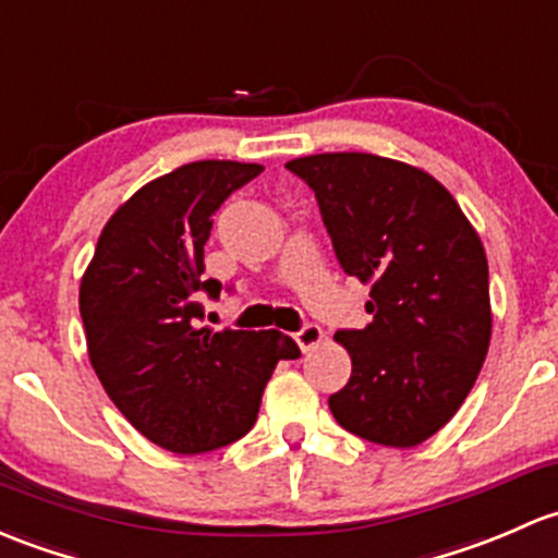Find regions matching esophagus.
Masks as SVG:
<instances>
[{"mask_svg": "<svg viewBox=\"0 0 558 558\" xmlns=\"http://www.w3.org/2000/svg\"><path fill=\"white\" fill-rule=\"evenodd\" d=\"M294 339H296L299 348H302V353H307V350L318 348V344L324 342V328L315 326V324H307V326L299 328V331L294 333Z\"/></svg>", "mask_w": 558, "mask_h": 558, "instance_id": "esophagus-1", "label": "esophagus"}]
</instances>
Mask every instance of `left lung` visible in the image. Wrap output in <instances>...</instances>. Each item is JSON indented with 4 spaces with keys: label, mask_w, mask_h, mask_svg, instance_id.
<instances>
[{
    "label": "left lung",
    "mask_w": 558,
    "mask_h": 558,
    "mask_svg": "<svg viewBox=\"0 0 558 558\" xmlns=\"http://www.w3.org/2000/svg\"><path fill=\"white\" fill-rule=\"evenodd\" d=\"M315 192L344 272L374 320L333 339L353 361L328 398L344 430L392 449L427 441L471 392L492 339L489 264L441 181L366 151L286 162Z\"/></svg>",
    "instance_id": "obj_1"
}]
</instances>
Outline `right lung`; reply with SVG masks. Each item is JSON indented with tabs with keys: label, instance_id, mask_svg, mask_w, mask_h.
<instances>
[{
	"label": "right lung",
	"instance_id": "obj_1",
	"mask_svg": "<svg viewBox=\"0 0 558 558\" xmlns=\"http://www.w3.org/2000/svg\"><path fill=\"white\" fill-rule=\"evenodd\" d=\"M264 171L201 160L144 184L111 214L80 283L87 355L107 396L157 447L201 454L254 427L278 361L299 357L280 331L201 326L203 245L219 205Z\"/></svg>",
	"mask_w": 558,
	"mask_h": 558
}]
</instances>
